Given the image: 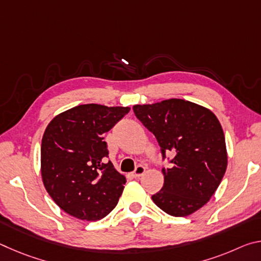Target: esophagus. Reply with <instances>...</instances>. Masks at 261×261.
<instances>
[{
	"label": "esophagus",
	"instance_id": "obj_1",
	"mask_svg": "<svg viewBox=\"0 0 261 261\" xmlns=\"http://www.w3.org/2000/svg\"><path fill=\"white\" fill-rule=\"evenodd\" d=\"M145 170H146V169H145L144 166H138L136 168V170L134 171V173H132V176H134L135 178L140 177V176L145 173Z\"/></svg>",
	"mask_w": 261,
	"mask_h": 261
}]
</instances>
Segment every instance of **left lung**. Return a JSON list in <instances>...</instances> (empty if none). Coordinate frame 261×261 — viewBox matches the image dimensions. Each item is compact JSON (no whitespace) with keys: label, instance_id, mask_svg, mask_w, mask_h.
I'll list each match as a JSON object with an SVG mask.
<instances>
[{"label":"left lung","instance_id":"left-lung-1","mask_svg":"<svg viewBox=\"0 0 261 261\" xmlns=\"http://www.w3.org/2000/svg\"><path fill=\"white\" fill-rule=\"evenodd\" d=\"M138 120L153 132L163 158L171 153L170 168H163L162 189L153 194L158 207L173 216H188L213 196L227 170L226 139L218 117L204 106L183 99L135 105Z\"/></svg>","mask_w":261,"mask_h":261}]
</instances>
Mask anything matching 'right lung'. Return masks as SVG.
<instances>
[{
    "label": "right lung",
    "mask_w": 261,
    "mask_h": 261,
    "mask_svg": "<svg viewBox=\"0 0 261 261\" xmlns=\"http://www.w3.org/2000/svg\"><path fill=\"white\" fill-rule=\"evenodd\" d=\"M129 107L88 103L65 110L47 125L41 141V177L65 213L98 221L117 205L126 179L108 158L105 134Z\"/></svg>",
    "instance_id": "right-lung-1"
}]
</instances>
